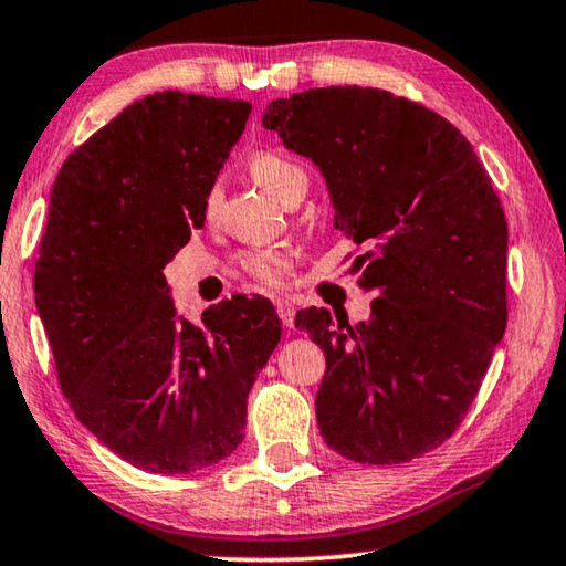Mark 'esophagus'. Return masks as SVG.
Here are the masks:
<instances>
[{
    "label": "esophagus",
    "instance_id": "esophagus-1",
    "mask_svg": "<svg viewBox=\"0 0 566 566\" xmlns=\"http://www.w3.org/2000/svg\"><path fill=\"white\" fill-rule=\"evenodd\" d=\"M275 311H277V316H281L283 326H285V328H291V326H293V321H295V308H293V303H291V301H285V298H277V301H275Z\"/></svg>",
    "mask_w": 566,
    "mask_h": 566
}]
</instances>
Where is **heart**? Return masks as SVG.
Listing matches in <instances>:
<instances>
[{"label": "heart", "instance_id": "obj_1", "mask_svg": "<svg viewBox=\"0 0 566 566\" xmlns=\"http://www.w3.org/2000/svg\"><path fill=\"white\" fill-rule=\"evenodd\" d=\"M250 174L260 187L273 197L285 199L301 187H308V174L298 159L281 149H260L248 164ZM220 202V189L212 187L205 197V212L212 214ZM240 271L263 285H283L295 265V255L289 248H248L238 253Z\"/></svg>", "mask_w": 566, "mask_h": 566}]
</instances>
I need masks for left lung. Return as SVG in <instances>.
Here are the masks:
<instances>
[{
  "mask_svg": "<svg viewBox=\"0 0 566 566\" xmlns=\"http://www.w3.org/2000/svg\"><path fill=\"white\" fill-rule=\"evenodd\" d=\"M263 126L324 174L334 228L367 245L354 265L379 293L367 324L295 316L326 354L318 430L354 463H410L465 420L506 332L501 199L450 120L389 91L311 88L273 101Z\"/></svg>",
  "mask_w": 566,
  "mask_h": 566,
  "instance_id": "1",
  "label": "left lung"
}]
</instances>
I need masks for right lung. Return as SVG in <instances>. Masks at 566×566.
Wrapping results in <instances>:
<instances>
[{"instance_id":"obj_1","label":"right lung","mask_w":566,"mask_h":566,"mask_svg":"<svg viewBox=\"0 0 566 566\" xmlns=\"http://www.w3.org/2000/svg\"><path fill=\"white\" fill-rule=\"evenodd\" d=\"M248 101L146 95L77 146L50 195L34 303L73 412L149 473H192L242 442L248 395L281 342L268 298L177 318L164 265L205 224V197Z\"/></svg>"}]
</instances>
